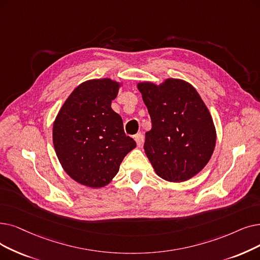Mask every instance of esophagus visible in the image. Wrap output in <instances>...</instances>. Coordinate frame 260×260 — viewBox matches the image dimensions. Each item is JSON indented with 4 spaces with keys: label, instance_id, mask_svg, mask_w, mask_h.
<instances>
[{
    "label": "esophagus",
    "instance_id": "esophagus-1",
    "mask_svg": "<svg viewBox=\"0 0 260 260\" xmlns=\"http://www.w3.org/2000/svg\"><path fill=\"white\" fill-rule=\"evenodd\" d=\"M134 139H135V141H136V143H137L138 146H141V145H142V143H143V136H142L141 134H137L136 136L134 137Z\"/></svg>",
    "mask_w": 260,
    "mask_h": 260
}]
</instances>
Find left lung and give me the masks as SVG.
Here are the masks:
<instances>
[{"instance_id":"1","label":"left lung","mask_w":260,"mask_h":260,"mask_svg":"<svg viewBox=\"0 0 260 260\" xmlns=\"http://www.w3.org/2000/svg\"><path fill=\"white\" fill-rule=\"evenodd\" d=\"M137 88L152 119L144 152L156 174L172 183L192 178L216 146L217 132L207 106L197 89L180 78H167L159 85L140 82Z\"/></svg>"}]
</instances>
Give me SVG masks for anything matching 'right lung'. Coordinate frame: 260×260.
Here are the masks:
<instances>
[{
  "label": "right lung",
  "mask_w": 260,
  "mask_h": 260,
  "mask_svg": "<svg viewBox=\"0 0 260 260\" xmlns=\"http://www.w3.org/2000/svg\"><path fill=\"white\" fill-rule=\"evenodd\" d=\"M123 83L93 78L74 88L53 123L56 156L76 183L99 189L107 186L136 142L126 136L120 115L111 108Z\"/></svg>",
  "instance_id": "1"
}]
</instances>
